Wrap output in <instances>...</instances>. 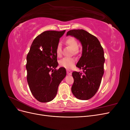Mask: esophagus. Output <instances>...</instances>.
Segmentation results:
<instances>
[{
    "instance_id": "esophagus-1",
    "label": "esophagus",
    "mask_w": 130,
    "mask_h": 130,
    "mask_svg": "<svg viewBox=\"0 0 130 130\" xmlns=\"http://www.w3.org/2000/svg\"><path fill=\"white\" fill-rule=\"evenodd\" d=\"M67 74L68 75H72V72L70 71V70H67Z\"/></svg>"
}]
</instances>
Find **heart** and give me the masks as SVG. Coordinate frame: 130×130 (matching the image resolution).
<instances>
[{
    "label": "heart",
    "mask_w": 130,
    "mask_h": 130,
    "mask_svg": "<svg viewBox=\"0 0 130 130\" xmlns=\"http://www.w3.org/2000/svg\"><path fill=\"white\" fill-rule=\"evenodd\" d=\"M66 44H67L72 48L73 50L74 53H77L78 52V43L77 40L74 37H69L66 40ZM56 53L58 56H61L62 53V46L61 43H58L56 47ZM75 63V60L73 58L70 57H64L62 58L60 61V65L63 67H64L67 69H70L74 66Z\"/></svg>",
    "instance_id": "heart-1"
}]
</instances>
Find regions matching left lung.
Masks as SVG:
<instances>
[{"label":"left lung","instance_id":"obj_1","mask_svg":"<svg viewBox=\"0 0 130 130\" xmlns=\"http://www.w3.org/2000/svg\"><path fill=\"white\" fill-rule=\"evenodd\" d=\"M67 36L75 37L82 46V56L76 67L82 73L73 72V95L78 99L86 100L92 98L99 89L104 73V52L98 39L82 29L68 31Z\"/></svg>","mask_w":130,"mask_h":130}]
</instances>
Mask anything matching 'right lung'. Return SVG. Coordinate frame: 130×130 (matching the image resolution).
I'll return each mask as SVG.
<instances>
[{
	"instance_id": "add662e5",
	"label": "right lung",
	"mask_w": 130,
	"mask_h": 130,
	"mask_svg": "<svg viewBox=\"0 0 130 130\" xmlns=\"http://www.w3.org/2000/svg\"><path fill=\"white\" fill-rule=\"evenodd\" d=\"M66 30L46 31L35 38L26 56L27 81L33 96L41 103L56 96L58 86L66 76L58 66L56 47Z\"/></svg>"
}]
</instances>
